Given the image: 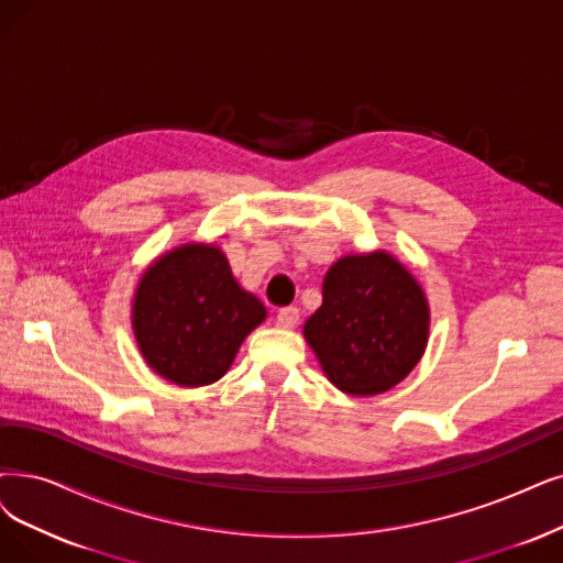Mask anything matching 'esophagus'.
<instances>
[{
  "instance_id": "esophagus-1",
  "label": "esophagus",
  "mask_w": 563,
  "mask_h": 563,
  "mask_svg": "<svg viewBox=\"0 0 563 563\" xmlns=\"http://www.w3.org/2000/svg\"><path fill=\"white\" fill-rule=\"evenodd\" d=\"M298 321H300V309L298 307H284V309H279V313H277V325L279 328L290 330V328L298 325Z\"/></svg>"
}]
</instances>
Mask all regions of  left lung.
Masks as SVG:
<instances>
[{
	"instance_id": "1",
	"label": "left lung",
	"mask_w": 563,
	"mask_h": 563,
	"mask_svg": "<svg viewBox=\"0 0 563 563\" xmlns=\"http://www.w3.org/2000/svg\"><path fill=\"white\" fill-rule=\"evenodd\" d=\"M302 334L336 390L380 395L420 363L430 340V302L390 252L346 254L325 273L323 305Z\"/></svg>"
}]
</instances>
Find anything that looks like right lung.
I'll return each instance as SVG.
<instances>
[{
	"label": "right lung",
	"mask_w": 563,
	"mask_h": 563,
	"mask_svg": "<svg viewBox=\"0 0 563 563\" xmlns=\"http://www.w3.org/2000/svg\"><path fill=\"white\" fill-rule=\"evenodd\" d=\"M267 317L212 242H187L156 256L139 279L131 328L150 369L183 388L219 380Z\"/></svg>",
	"instance_id": "1"
}]
</instances>
